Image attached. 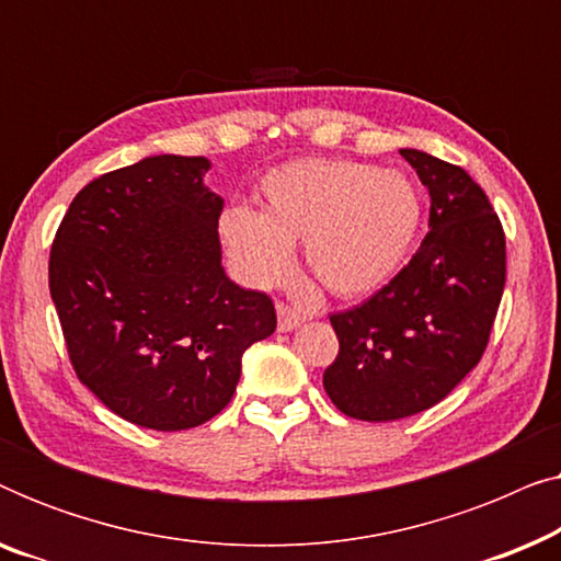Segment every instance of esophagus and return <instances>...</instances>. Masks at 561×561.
I'll list each match as a JSON object with an SVG mask.
<instances>
[{
	"label": "esophagus",
	"instance_id": "obj_1",
	"mask_svg": "<svg viewBox=\"0 0 561 561\" xmlns=\"http://www.w3.org/2000/svg\"><path fill=\"white\" fill-rule=\"evenodd\" d=\"M304 321H306L304 311H298L288 304H278V329H280V332H290V329L301 327Z\"/></svg>",
	"mask_w": 561,
	"mask_h": 561
}]
</instances>
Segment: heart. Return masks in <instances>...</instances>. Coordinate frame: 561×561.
Listing matches in <instances>:
<instances>
[{
    "mask_svg": "<svg viewBox=\"0 0 561 561\" xmlns=\"http://www.w3.org/2000/svg\"><path fill=\"white\" fill-rule=\"evenodd\" d=\"M260 211L229 206L219 240L234 273L257 288L294 271V244L321 286L355 298L401 271L421 229V196L403 173L357 160L306 158L260 181Z\"/></svg>",
    "mask_w": 561,
    "mask_h": 561,
    "instance_id": "1",
    "label": "heart"
}]
</instances>
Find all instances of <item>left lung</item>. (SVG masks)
I'll list each match as a JSON object with an SVG mask.
<instances>
[{"label": "left lung", "mask_w": 561, "mask_h": 561, "mask_svg": "<svg viewBox=\"0 0 561 561\" xmlns=\"http://www.w3.org/2000/svg\"><path fill=\"white\" fill-rule=\"evenodd\" d=\"M432 196L411 263L355 309L332 313L340 355L324 390L359 421H396L444 401L488 347L505 286V234L459 165L403 148Z\"/></svg>", "instance_id": "8db88e82"}]
</instances>
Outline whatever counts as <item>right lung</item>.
I'll list each match as a JSON object with an SVG mask.
<instances>
[{"mask_svg":"<svg viewBox=\"0 0 561 561\" xmlns=\"http://www.w3.org/2000/svg\"><path fill=\"white\" fill-rule=\"evenodd\" d=\"M206 158L150 156L99 175L50 250V298L79 380L129 424L181 432L232 401L273 301L221 267L225 198Z\"/></svg>","mask_w":561,"mask_h":561,"instance_id":"right-lung-1","label":"right lung"}]
</instances>
